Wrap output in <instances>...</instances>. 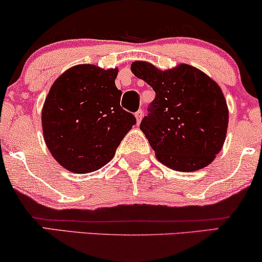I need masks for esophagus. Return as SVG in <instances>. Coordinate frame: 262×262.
Wrapping results in <instances>:
<instances>
[{"label": "esophagus", "instance_id": "obj_1", "mask_svg": "<svg viewBox=\"0 0 262 262\" xmlns=\"http://www.w3.org/2000/svg\"><path fill=\"white\" fill-rule=\"evenodd\" d=\"M143 114H144V112L142 111V110H139V111H137L135 113V117H136V120H137V123L139 124L141 123V120H142V118H143Z\"/></svg>", "mask_w": 262, "mask_h": 262}]
</instances>
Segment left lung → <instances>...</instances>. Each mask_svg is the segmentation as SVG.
I'll return each instance as SVG.
<instances>
[{
    "instance_id": "left-lung-1",
    "label": "left lung",
    "mask_w": 262,
    "mask_h": 262,
    "mask_svg": "<svg viewBox=\"0 0 262 262\" xmlns=\"http://www.w3.org/2000/svg\"><path fill=\"white\" fill-rule=\"evenodd\" d=\"M131 71L155 91L139 128L158 160L182 172L209 165L222 150L229 124L226 101L218 84L185 63L160 71L149 62L136 61Z\"/></svg>"
}]
</instances>
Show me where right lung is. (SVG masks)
I'll return each instance as SVG.
<instances>
[{
  "label": "right lung",
  "instance_id": "right-lung-1",
  "mask_svg": "<svg viewBox=\"0 0 262 262\" xmlns=\"http://www.w3.org/2000/svg\"><path fill=\"white\" fill-rule=\"evenodd\" d=\"M118 70L78 64L55 80L42 111L44 141L59 164L89 173L110 162L136 118L120 107Z\"/></svg>",
  "mask_w": 262,
  "mask_h": 262
}]
</instances>
